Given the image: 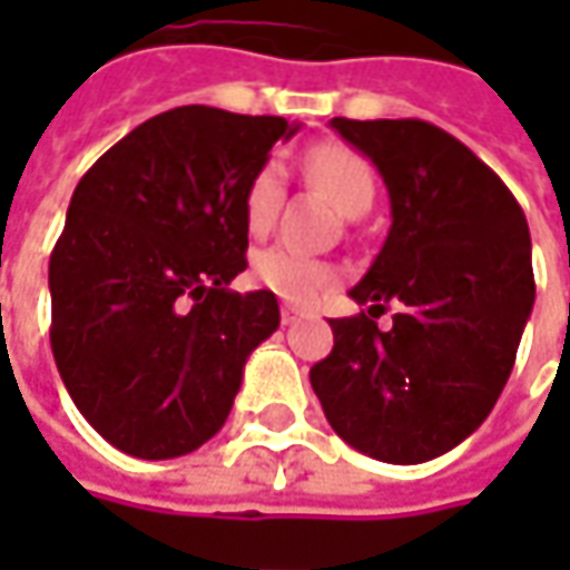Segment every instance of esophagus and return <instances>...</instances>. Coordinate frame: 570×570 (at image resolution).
Wrapping results in <instances>:
<instances>
[{
  "label": "esophagus",
  "instance_id": "esophagus-1",
  "mask_svg": "<svg viewBox=\"0 0 570 570\" xmlns=\"http://www.w3.org/2000/svg\"><path fill=\"white\" fill-rule=\"evenodd\" d=\"M278 314H282V323H285V326H295L297 320H304V314H301L297 307H292V304H282Z\"/></svg>",
  "mask_w": 570,
  "mask_h": 570
}]
</instances>
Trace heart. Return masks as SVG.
Listing matches in <instances>:
<instances>
[{
	"mask_svg": "<svg viewBox=\"0 0 570 570\" xmlns=\"http://www.w3.org/2000/svg\"><path fill=\"white\" fill-rule=\"evenodd\" d=\"M304 174L340 208L342 215L358 218L374 203V170L358 151L345 145H317L304 155ZM285 203V170L278 161H263L253 170L244 189V222L250 234H266ZM253 275L263 288L285 301L311 304L333 282V269L295 247H266L253 259Z\"/></svg>",
	"mask_w": 570,
	"mask_h": 570,
	"instance_id": "1",
	"label": "heart"
}]
</instances>
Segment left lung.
<instances>
[{
  "instance_id": "8db88e82",
  "label": "left lung",
  "mask_w": 570,
  "mask_h": 570,
  "mask_svg": "<svg viewBox=\"0 0 570 570\" xmlns=\"http://www.w3.org/2000/svg\"><path fill=\"white\" fill-rule=\"evenodd\" d=\"M390 193L393 225L330 320L333 352L311 367L326 422L383 463H425L482 425L511 377L533 311L530 228L514 193L466 145L425 120H345ZM390 299L404 311L381 331Z\"/></svg>"
}]
</instances>
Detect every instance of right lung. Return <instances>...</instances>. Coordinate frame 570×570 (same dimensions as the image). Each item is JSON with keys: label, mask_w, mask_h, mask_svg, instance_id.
I'll use <instances>...</instances> for the list:
<instances>
[{"label": "right lung", "mask_w": 570, "mask_h": 570, "mask_svg": "<svg viewBox=\"0 0 570 570\" xmlns=\"http://www.w3.org/2000/svg\"><path fill=\"white\" fill-rule=\"evenodd\" d=\"M295 132L285 117L174 107L78 180L50 256V345L78 412L122 453L203 448L278 330L273 292L228 285L247 269V180Z\"/></svg>", "instance_id": "right-lung-1"}]
</instances>
